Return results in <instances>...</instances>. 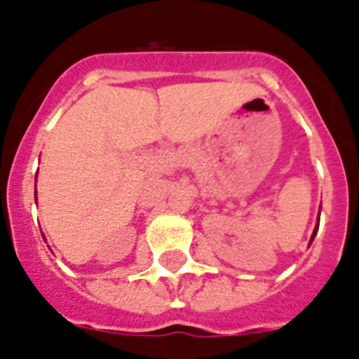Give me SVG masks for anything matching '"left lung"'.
<instances>
[{"mask_svg": "<svg viewBox=\"0 0 359 359\" xmlns=\"http://www.w3.org/2000/svg\"><path fill=\"white\" fill-rule=\"evenodd\" d=\"M318 228H319V219H318V224H316V228H314V233H312V237H310V243H312V241H314L316 233H318Z\"/></svg>", "mask_w": 359, "mask_h": 359, "instance_id": "8db88e82", "label": "left lung"}]
</instances>
